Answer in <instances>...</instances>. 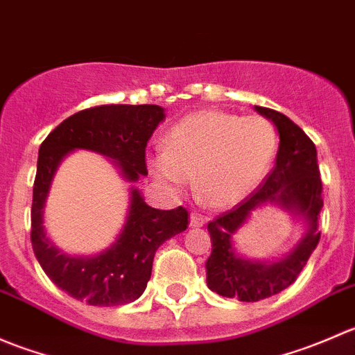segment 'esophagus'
<instances>
[{
  "instance_id": "1",
  "label": "esophagus",
  "mask_w": 355,
  "mask_h": 355,
  "mask_svg": "<svg viewBox=\"0 0 355 355\" xmlns=\"http://www.w3.org/2000/svg\"><path fill=\"white\" fill-rule=\"evenodd\" d=\"M206 221H207V218L202 216V214H200V213H191V227L192 228L202 227V225L206 223Z\"/></svg>"
}]
</instances>
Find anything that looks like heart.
<instances>
[{
  "label": "heart",
  "instance_id": "1",
  "mask_svg": "<svg viewBox=\"0 0 355 355\" xmlns=\"http://www.w3.org/2000/svg\"><path fill=\"white\" fill-rule=\"evenodd\" d=\"M278 137L268 118L204 110L187 114L170 128L164 151L149 168L171 191L187 187L214 207L239 202L261 184L277 155Z\"/></svg>",
  "mask_w": 355,
  "mask_h": 355
}]
</instances>
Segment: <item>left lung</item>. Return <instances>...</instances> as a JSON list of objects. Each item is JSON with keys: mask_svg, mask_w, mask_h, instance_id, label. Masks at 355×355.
<instances>
[{"mask_svg": "<svg viewBox=\"0 0 355 355\" xmlns=\"http://www.w3.org/2000/svg\"><path fill=\"white\" fill-rule=\"evenodd\" d=\"M257 113L271 120L280 135L277 163L263 184L234 209L207 223L211 256L206 261L207 287L218 295L257 302L275 295L297 280L307 259L320 242L318 218L323 207L321 177L316 146L306 132L280 111L254 106ZM264 202L280 203L306 221L308 232L288 254L277 261H250L241 258L231 237Z\"/></svg>", "mask_w": 355, "mask_h": 355, "instance_id": "8db88e82", "label": "left lung"}]
</instances>
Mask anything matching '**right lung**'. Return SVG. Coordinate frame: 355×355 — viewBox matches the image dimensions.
I'll list each match as a JSON object with an SVG mask.
<instances>
[{"instance_id": "right-lung-1", "label": "right lung", "mask_w": 355, "mask_h": 355, "mask_svg": "<svg viewBox=\"0 0 355 355\" xmlns=\"http://www.w3.org/2000/svg\"><path fill=\"white\" fill-rule=\"evenodd\" d=\"M163 120L164 110L156 105L94 106L63 120L39 148L31 211L32 249L53 284L89 306H121L139 299L151 278L157 247L187 228L189 213L182 206L155 209L139 189L130 187L127 221L116 241L96 256H70L46 235L44 206L53 177L67 155L89 149L111 157L125 180L137 182L148 175L146 146Z\"/></svg>"}]
</instances>
